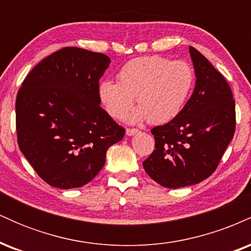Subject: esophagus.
<instances>
[{"instance_id": "34e87169", "label": "esophagus", "mask_w": 251, "mask_h": 251, "mask_svg": "<svg viewBox=\"0 0 251 251\" xmlns=\"http://www.w3.org/2000/svg\"><path fill=\"white\" fill-rule=\"evenodd\" d=\"M137 133H139V129L138 128H126V134L127 135H134Z\"/></svg>"}]
</instances>
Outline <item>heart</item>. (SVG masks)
Returning a JSON list of instances; mask_svg holds the SVG:
<instances>
[{
  "mask_svg": "<svg viewBox=\"0 0 251 251\" xmlns=\"http://www.w3.org/2000/svg\"><path fill=\"white\" fill-rule=\"evenodd\" d=\"M195 71L189 62L172 61L152 55L131 60L118 73V82L105 80L99 97L111 117L120 119L133 105L139 108L132 122L148 119L151 124L171 122L180 114L195 86Z\"/></svg>",
  "mask_w": 251,
  "mask_h": 251,
  "instance_id": "heart-1",
  "label": "heart"
}]
</instances>
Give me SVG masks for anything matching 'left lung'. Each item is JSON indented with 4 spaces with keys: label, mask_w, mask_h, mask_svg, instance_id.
I'll list each match as a JSON object with an SVG mask.
<instances>
[{
    "label": "left lung",
    "mask_w": 251,
    "mask_h": 251,
    "mask_svg": "<svg viewBox=\"0 0 251 251\" xmlns=\"http://www.w3.org/2000/svg\"><path fill=\"white\" fill-rule=\"evenodd\" d=\"M196 87L178 117L151 129L154 150L146 174L169 189L194 185L215 172L236 128L235 100L226 77L190 47Z\"/></svg>",
    "instance_id": "left-lung-1"
}]
</instances>
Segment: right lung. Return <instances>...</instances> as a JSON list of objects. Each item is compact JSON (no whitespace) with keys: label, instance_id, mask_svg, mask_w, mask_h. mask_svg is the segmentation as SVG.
Here are the masks:
<instances>
[{"label":"right lung","instance_id":"obj_1","mask_svg":"<svg viewBox=\"0 0 251 251\" xmlns=\"http://www.w3.org/2000/svg\"><path fill=\"white\" fill-rule=\"evenodd\" d=\"M109 61L102 53L65 47L37 63L17 92V144L50 186L89 183L125 134L100 107L99 79Z\"/></svg>","mask_w":251,"mask_h":251}]
</instances>
